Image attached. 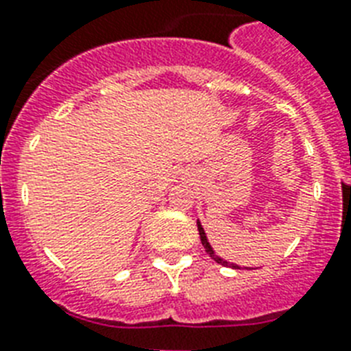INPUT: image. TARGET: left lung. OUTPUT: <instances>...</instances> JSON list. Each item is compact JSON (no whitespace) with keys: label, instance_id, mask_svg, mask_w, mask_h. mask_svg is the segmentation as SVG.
<instances>
[{"label":"left lung","instance_id":"left-lung-1","mask_svg":"<svg viewBox=\"0 0 351 351\" xmlns=\"http://www.w3.org/2000/svg\"><path fill=\"white\" fill-rule=\"evenodd\" d=\"M197 226H198V234H200V240H202V245H204V247H206V251H208V253H209V256H211V258H213L215 262H219V264H222V266H230V267H234V269H240V267L237 266V264H233V262H228V261H224V258H220L219 255H215L213 247L209 245L208 237H206V233H204V228H202V226H200V222H197Z\"/></svg>","mask_w":351,"mask_h":351}]
</instances>
